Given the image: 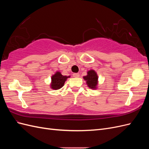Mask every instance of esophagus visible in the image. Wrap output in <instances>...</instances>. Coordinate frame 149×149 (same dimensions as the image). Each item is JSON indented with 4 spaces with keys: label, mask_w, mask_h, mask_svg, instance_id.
<instances>
[{
    "label": "esophagus",
    "mask_w": 149,
    "mask_h": 149,
    "mask_svg": "<svg viewBox=\"0 0 149 149\" xmlns=\"http://www.w3.org/2000/svg\"><path fill=\"white\" fill-rule=\"evenodd\" d=\"M73 77H74V78H78L79 76V73H73Z\"/></svg>",
    "instance_id": "1"
}]
</instances>
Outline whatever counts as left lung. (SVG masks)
<instances>
[{"label": "left lung", "instance_id": "1", "mask_svg": "<svg viewBox=\"0 0 149 149\" xmlns=\"http://www.w3.org/2000/svg\"><path fill=\"white\" fill-rule=\"evenodd\" d=\"M86 81L88 86L91 89H95L97 84V75L94 70H90L88 72V75L83 78Z\"/></svg>", "mask_w": 149, "mask_h": 149}]
</instances>
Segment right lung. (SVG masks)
Wrapping results in <instances>:
<instances>
[{
    "instance_id": "add662e5",
    "label": "right lung",
    "mask_w": 149,
    "mask_h": 149,
    "mask_svg": "<svg viewBox=\"0 0 149 149\" xmlns=\"http://www.w3.org/2000/svg\"><path fill=\"white\" fill-rule=\"evenodd\" d=\"M70 76H63L60 72H56L52 77V88L53 89H59L63 86L65 81Z\"/></svg>"
}]
</instances>
